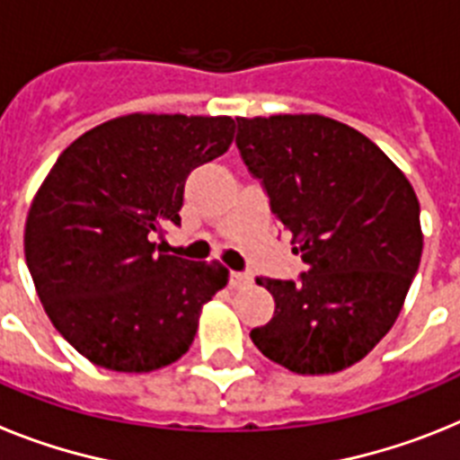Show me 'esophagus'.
I'll list each match as a JSON object with an SVG mask.
<instances>
[{
    "label": "esophagus",
    "mask_w": 460,
    "mask_h": 460,
    "mask_svg": "<svg viewBox=\"0 0 460 460\" xmlns=\"http://www.w3.org/2000/svg\"><path fill=\"white\" fill-rule=\"evenodd\" d=\"M252 282V278H250V273H241V270H231L229 275V285L234 287V289H243V287H247Z\"/></svg>",
    "instance_id": "34e87169"
}]
</instances>
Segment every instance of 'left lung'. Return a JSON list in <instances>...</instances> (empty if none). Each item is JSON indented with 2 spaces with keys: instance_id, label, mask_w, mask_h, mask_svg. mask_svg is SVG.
<instances>
[{
  "instance_id": "8db88e82",
  "label": "left lung",
  "mask_w": 460,
  "mask_h": 460,
  "mask_svg": "<svg viewBox=\"0 0 460 460\" xmlns=\"http://www.w3.org/2000/svg\"><path fill=\"white\" fill-rule=\"evenodd\" d=\"M235 146L307 270L257 278L275 314L250 338L298 375L349 368L396 322L421 261L419 201L370 138L324 115L235 118Z\"/></svg>"
}]
</instances>
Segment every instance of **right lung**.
<instances>
[{"label":"right lung","mask_w":460,"mask_h":460,"mask_svg":"<svg viewBox=\"0 0 460 460\" xmlns=\"http://www.w3.org/2000/svg\"><path fill=\"white\" fill-rule=\"evenodd\" d=\"M234 129L226 115H125L75 138L43 181L27 269L55 329L92 363L150 373L194 342L229 270L159 252L155 238L181 225L187 175L225 155Z\"/></svg>","instance_id":"add662e5"}]
</instances>
